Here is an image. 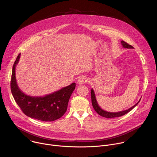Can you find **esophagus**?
Instances as JSON below:
<instances>
[{
  "mask_svg": "<svg viewBox=\"0 0 157 157\" xmlns=\"http://www.w3.org/2000/svg\"><path fill=\"white\" fill-rule=\"evenodd\" d=\"M88 79L84 77V76H82L81 78H79V79H78V83L79 84H84L85 83H86L87 82Z\"/></svg>",
  "mask_w": 157,
  "mask_h": 157,
  "instance_id": "esophagus-1",
  "label": "esophagus"
}]
</instances>
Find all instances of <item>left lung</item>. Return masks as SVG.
I'll use <instances>...</instances> for the list:
<instances>
[{"instance_id":"obj_1","label":"left lung","mask_w":157,"mask_h":157,"mask_svg":"<svg viewBox=\"0 0 157 157\" xmlns=\"http://www.w3.org/2000/svg\"><path fill=\"white\" fill-rule=\"evenodd\" d=\"M121 43H122V46H123L124 48H133V47L132 46H131L130 44H128L127 43H126L125 41H124L123 40L121 41ZM91 94L92 105H93V107L94 109L95 110V111L96 112V113L99 115H100L102 117H105V118H114V117H117L122 116L126 114L127 113H128V112H130L131 110H132L134 107H135L139 104V102L140 101V99L139 101L136 104H135L133 106H132V107L129 108L127 110H123V111L118 112V113H109V112H107V111H105V110H102L99 107V105H98V104L97 102V101H96V96H95V94H94V90H93V89H91Z\"/></svg>"}]
</instances>
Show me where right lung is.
<instances>
[{
	"mask_svg": "<svg viewBox=\"0 0 157 157\" xmlns=\"http://www.w3.org/2000/svg\"><path fill=\"white\" fill-rule=\"evenodd\" d=\"M20 56L18 55L12 68L10 88L13 97L22 112L28 117L41 121H54L66 112L69 99L76 83L43 97H32L25 94L18 87L15 78V67Z\"/></svg>",
	"mask_w": 157,
	"mask_h": 157,
	"instance_id": "right-lung-1",
	"label": "right lung"
}]
</instances>
